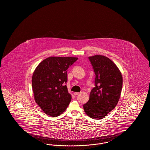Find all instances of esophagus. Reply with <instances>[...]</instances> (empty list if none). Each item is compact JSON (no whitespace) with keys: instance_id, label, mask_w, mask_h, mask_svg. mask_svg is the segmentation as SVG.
I'll list each match as a JSON object with an SVG mask.
<instances>
[{"instance_id":"obj_1","label":"esophagus","mask_w":150,"mask_h":150,"mask_svg":"<svg viewBox=\"0 0 150 150\" xmlns=\"http://www.w3.org/2000/svg\"><path fill=\"white\" fill-rule=\"evenodd\" d=\"M79 93H80L79 92H74V94L75 96H77V95H78Z\"/></svg>"}]
</instances>
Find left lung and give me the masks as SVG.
<instances>
[{
	"instance_id": "8db88e82",
	"label": "left lung",
	"mask_w": 150,
	"mask_h": 150,
	"mask_svg": "<svg viewBox=\"0 0 150 150\" xmlns=\"http://www.w3.org/2000/svg\"><path fill=\"white\" fill-rule=\"evenodd\" d=\"M89 59L96 75L95 87L83 108L88 116L99 120L114 110L118 103L122 77L117 66L108 57L95 55L89 57Z\"/></svg>"
}]
</instances>
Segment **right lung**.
<instances>
[{
  "label": "right lung",
  "mask_w": 150,
  "mask_h": 150,
  "mask_svg": "<svg viewBox=\"0 0 150 150\" xmlns=\"http://www.w3.org/2000/svg\"><path fill=\"white\" fill-rule=\"evenodd\" d=\"M78 58L50 57L36 67L32 77L36 103L44 112L56 117L64 112L71 100L66 85L67 69Z\"/></svg>",
  "instance_id": "obj_1"
}]
</instances>
